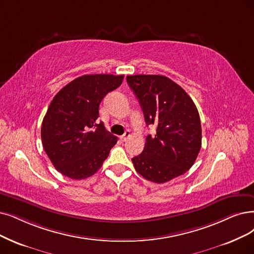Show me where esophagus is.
I'll list each match as a JSON object with an SVG mask.
<instances>
[{
	"mask_svg": "<svg viewBox=\"0 0 254 254\" xmlns=\"http://www.w3.org/2000/svg\"><path fill=\"white\" fill-rule=\"evenodd\" d=\"M130 135H131L130 131H129V130H127L126 132H125L123 135H121V136H120V139H121V141H126V140L130 137Z\"/></svg>",
	"mask_w": 254,
	"mask_h": 254,
	"instance_id": "1",
	"label": "esophagus"
}]
</instances>
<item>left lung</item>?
<instances>
[{
	"instance_id": "8db88e82",
	"label": "left lung",
	"mask_w": 254,
	"mask_h": 254,
	"mask_svg": "<svg viewBox=\"0 0 254 254\" xmlns=\"http://www.w3.org/2000/svg\"><path fill=\"white\" fill-rule=\"evenodd\" d=\"M147 125L156 133L146 137L133 166L145 179L164 184L190 169L201 149V123L195 103L186 90L161 75L127 76Z\"/></svg>"
}]
</instances>
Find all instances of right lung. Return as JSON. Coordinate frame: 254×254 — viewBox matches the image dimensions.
Returning a JSON list of instances; mask_svg holds the SVG:
<instances>
[{
	"mask_svg": "<svg viewBox=\"0 0 254 254\" xmlns=\"http://www.w3.org/2000/svg\"><path fill=\"white\" fill-rule=\"evenodd\" d=\"M124 75H83L56 94L42 124L44 150L63 175L81 180L94 175L118 141L102 122L101 101L123 82Z\"/></svg>",
	"mask_w": 254,
	"mask_h": 254,
	"instance_id": "obj_1",
	"label": "right lung"
}]
</instances>
